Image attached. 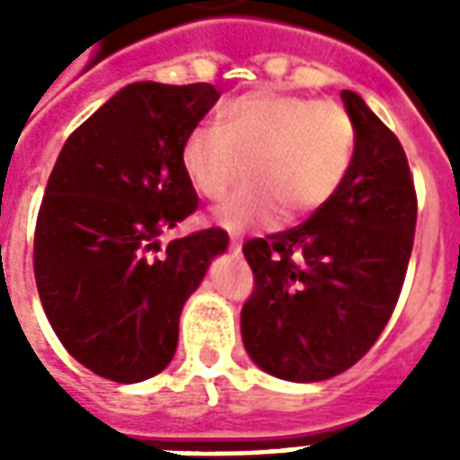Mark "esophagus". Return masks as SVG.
<instances>
[{"mask_svg": "<svg viewBox=\"0 0 460 460\" xmlns=\"http://www.w3.org/2000/svg\"><path fill=\"white\" fill-rule=\"evenodd\" d=\"M229 249H231V251H239V249H241V243H239V239H236V236H231Z\"/></svg>", "mask_w": 460, "mask_h": 460, "instance_id": "esophagus-1", "label": "esophagus"}]
</instances>
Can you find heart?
<instances>
[{"instance_id":"b5f03b06","label":"heart","mask_w":460,"mask_h":460,"mask_svg":"<svg viewBox=\"0 0 460 460\" xmlns=\"http://www.w3.org/2000/svg\"><path fill=\"white\" fill-rule=\"evenodd\" d=\"M357 130L345 108L303 95L253 91L224 103L217 125H199L181 145V170L204 199L219 201L224 226L269 224L286 209L298 219L328 204L342 187Z\"/></svg>"}]
</instances>
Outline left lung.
Instances as JSON below:
<instances>
[{
	"label": "left lung",
	"instance_id": "1",
	"mask_svg": "<svg viewBox=\"0 0 460 460\" xmlns=\"http://www.w3.org/2000/svg\"><path fill=\"white\" fill-rule=\"evenodd\" d=\"M357 142L342 187L293 229L243 243L253 290L241 308L251 359L288 382H323L382 335L414 246L416 190L404 147L342 91Z\"/></svg>",
	"mask_w": 460,
	"mask_h": 460
}]
</instances>
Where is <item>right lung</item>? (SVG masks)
Wrapping results in <instances>:
<instances>
[{
    "mask_svg": "<svg viewBox=\"0 0 460 460\" xmlns=\"http://www.w3.org/2000/svg\"><path fill=\"white\" fill-rule=\"evenodd\" d=\"M219 95L209 84L125 85L51 170L34 234L39 298L68 355L111 382L170 365L181 308L229 243L211 226L160 246L199 209L181 145Z\"/></svg>",
    "mask_w": 460,
    "mask_h": 460,
    "instance_id": "right-lung-1",
    "label": "right lung"
}]
</instances>
